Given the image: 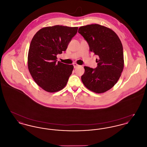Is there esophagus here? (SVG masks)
Wrapping results in <instances>:
<instances>
[{
  "label": "esophagus",
  "instance_id": "34e87169",
  "mask_svg": "<svg viewBox=\"0 0 147 147\" xmlns=\"http://www.w3.org/2000/svg\"><path fill=\"white\" fill-rule=\"evenodd\" d=\"M73 65H74V68H77V67L79 65L78 64H77V63H74L73 64Z\"/></svg>",
  "mask_w": 147,
  "mask_h": 147
}]
</instances>
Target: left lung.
<instances>
[{"instance_id":"8db88e82","label":"left lung","mask_w":147,"mask_h":147,"mask_svg":"<svg viewBox=\"0 0 147 147\" xmlns=\"http://www.w3.org/2000/svg\"><path fill=\"white\" fill-rule=\"evenodd\" d=\"M78 32L88 42L90 52L98 56V67H84L81 77L86 88L100 94L116 84L124 67L123 46L117 34L110 28L98 24L81 26Z\"/></svg>"}]
</instances>
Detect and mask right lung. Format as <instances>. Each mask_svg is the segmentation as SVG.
<instances>
[{
    "label": "right lung",
    "instance_id": "right-lung-1",
    "mask_svg": "<svg viewBox=\"0 0 147 147\" xmlns=\"http://www.w3.org/2000/svg\"><path fill=\"white\" fill-rule=\"evenodd\" d=\"M78 27L62 25L40 29L33 37L30 45L28 66L36 83L49 92L61 90L65 87L74 67L57 61V55L62 53Z\"/></svg>",
    "mask_w": 147,
    "mask_h": 147
}]
</instances>
